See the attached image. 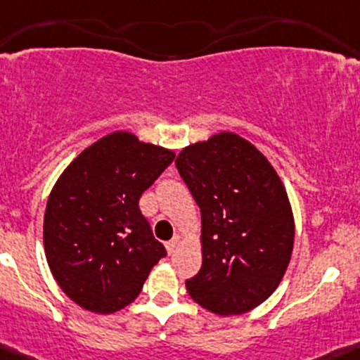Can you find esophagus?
<instances>
[{"label":"esophagus","mask_w":360,"mask_h":360,"mask_svg":"<svg viewBox=\"0 0 360 360\" xmlns=\"http://www.w3.org/2000/svg\"><path fill=\"white\" fill-rule=\"evenodd\" d=\"M180 246V236H176V237H173L172 240H169V243H166V250H168V253L169 255H173L176 251V248Z\"/></svg>","instance_id":"34e87169"}]
</instances>
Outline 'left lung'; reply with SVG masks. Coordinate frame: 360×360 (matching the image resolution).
<instances>
[{"label":"left lung","mask_w":360,"mask_h":360,"mask_svg":"<svg viewBox=\"0 0 360 360\" xmlns=\"http://www.w3.org/2000/svg\"><path fill=\"white\" fill-rule=\"evenodd\" d=\"M175 165L201 210V270L188 295L217 316H239L283 281L295 244L286 187L246 139L220 131L184 147Z\"/></svg>","instance_id":"obj_1"}]
</instances>
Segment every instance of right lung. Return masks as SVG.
<instances>
[{"mask_svg":"<svg viewBox=\"0 0 360 360\" xmlns=\"http://www.w3.org/2000/svg\"><path fill=\"white\" fill-rule=\"evenodd\" d=\"M173 158V150L114 131L55 181L44 210V255L60 290L81 309L103 316L124 309L166 257L139 199Z\"/></svg>","mask_w":360,"mask_h":360,"instance_id":"right-lung-1","label":"right lung"}]
</instances>
